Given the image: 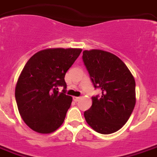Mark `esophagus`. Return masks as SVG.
I'll list each match as a JSON object with an SVG mask.
<instances>
[{
  "label": "esophagus",
  "mask_w": 157,
  "mask_h": 157,
  "mask_svg": "<svg viewBox=\"0 0 157 157\" xmlns=\"http://www.w3.org/2000/svg\"><path fill=\"white\" fill-rule=\"evenodd\" d=\"M80 99V97H73V100L75 101H78Z\"/></svg>",
  "instance_id": "1"
}]
</instances>
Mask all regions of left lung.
<instances>
[{
    "label": "left lung",
    "instance_id": "8db88e82",
    "mask_svg": "<svg viewBox=\"0 0 157 157\" xmlns=\"http://www.w3.org/2000/svg\"><path fill=\"white\" fill-rule=\"evenodd\" d=\"M82 61L94 88L101 90V96H93L91 107L84 112L86 121L99 133H113L126 123L134 109V78L126 65L109 52L84 51Z\"/></svg>",
    "mask_w": 157,
    "mask_h": 157
}]
</instances>
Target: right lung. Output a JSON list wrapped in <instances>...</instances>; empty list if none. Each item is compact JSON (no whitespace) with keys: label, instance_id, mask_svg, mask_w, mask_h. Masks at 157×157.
Instances as JSON below:
<instances>
[{"label":"right lung","instance_id":"add662e5","mask_svg":"<svg viewBox=\"0 0 157 157\" xmlns=\"http://www.w3.org/2000/svg\"><path fill=\"white\" fill-rule=\"evenodd\" d=\"M82 49L54 48L37 52L25 64L15 97L26 124L40 133H50L63 123L72 98L66 94L64 77ZM64 90L59 92L58 87Z\"/></svg>","mask_w":157,"mask_h":157}]
</instances>
